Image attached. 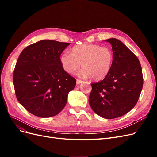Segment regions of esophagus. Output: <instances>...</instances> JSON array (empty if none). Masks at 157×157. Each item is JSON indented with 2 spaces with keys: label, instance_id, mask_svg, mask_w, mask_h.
Wrapping results in <instances>:
<instances>
[{
  "label": "esophagus",
  "instance_id": "obj_1",
  "mask_svg": "<svg viewBox=\"0 0 157 157\" xmlns=\"http://www.w3.org/2000/svg\"><path fill=\"white\" fill-rule=\"evenodd\" d=\"M83 81L82 80H80V79H77V84H80V83H82Z\"/></svg>",
  "mask_w": 157,
  "mask_h": 157
}]
</instances>
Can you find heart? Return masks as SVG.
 <instances>
[{"label": "heart", "mask_w": 157, "mask_h": 157, "mask_svg": "<svg viewBox=\"0 0 157 157\" xmlns=\"http://www.w3.org/2000/svg\"><path fill=\"white\" fill-rule=\"evenodd\" d=\"M63 69L73 75L83 68L81 74L84 77H92L94 80L105 78L110 73L113 63L112 50L106 46L94 44H84L74 46L71 54L65 52L61 56Z\"/></svg>", "instance_id": "heart-1"}]
</instances>
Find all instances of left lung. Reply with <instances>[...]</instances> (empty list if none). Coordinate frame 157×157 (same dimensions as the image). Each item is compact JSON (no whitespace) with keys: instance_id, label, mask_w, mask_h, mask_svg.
<instances>
[{"instance_id":"1","label":"left lung","mask_w":157,"mask_h":157,"mask_svg":"<svg viewBox=\"0 0 157 157\" xmlns=\"http://www.w3.org/2000/svg\"><path fill=\"white\" fill-rule=\"evenodd\" d=\"M112 45L113 63L110 73L101 81L92 83L89 103L95 113L113 119L134 107L144 84L138 58L119 40H106Z\"/></svg>"}]
</instances>
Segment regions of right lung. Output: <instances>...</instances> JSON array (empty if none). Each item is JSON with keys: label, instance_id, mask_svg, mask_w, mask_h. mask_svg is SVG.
Returning a JSON list of instances; mask_svg holds the SVG:
<instances>
[{"label": "right lung", "instance_id": "right-lung-1", "mask_svg": "<svg viewBox=\"0 0 157 157\" xmlns=\"http://www.w3.org/2000/svg\"><path fill=\"white\" fill-rule=\"evenodd\" d=\"M70 43L42 40L27 46L19 56L13 82L18 101L35 116L59 114L76 79L63 69L60 56Z\"/></svg>", "mask_w": 157, "mask_h": 157}]
</instances>
